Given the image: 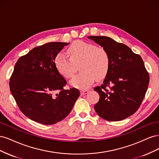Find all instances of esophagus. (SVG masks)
<instances>
[{
    "label": "esophagus",
    "mask_w": 159,
    "mask_h": 159,
    "mask_svg": "<svg viewBox=\"0 0 159 159\" xmlns=\"http://www.w3.org/2000/svg\"><path fill=\"white\" fill-rule=\"evenodd\" d=\"M88 92V90H81L80 93H81V95H84L85 94H86Z\"/></svg>",
    "instance_id": "1"
}]
</instances>
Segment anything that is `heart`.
Instances as JSON below:
<instances>
[{"mask_svg": "<svg viewBox=\"0 0 159 159\" xmlns=\"http://www.w3.org/2000/svg\"><path fill=\"white\" fill-rule=\"evenodd\" d=\"M70 57L62 52L56 56L54 63L57 70L66 79H70L76 71V66L81 62L80 74L74 77L71 84L75 88L86 89L93 84L95 79L105 78L110 67V57L103 48L81 40L75 41L68 50Z\"/></svg>", "mask_w": 159, "mask_h": 159, "instance_id": "b5f03b06", "label": "heart"}]
</instances>
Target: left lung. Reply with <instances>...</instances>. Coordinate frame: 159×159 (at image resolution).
I'll use <instances>...</instances> for the list:
<instances>
[{
    "label": "left lung",
    "mask_w": 159,
    "mask_h": 159,
    "mask_svg": "<svg viewBox=\"0 0 159 159\" xmlns=\"http://www.w3.org/2000/svg\"><path fill=\"white\" fill-rule=\"evenodd\" d=\"M88 38L106 50L110 57L103 84L94 88L100 96L95 111L107 121H121L135 113L141 105L149 83L148 72L142 57L125 44L107 36Z\"/></svg>",
    "instance_id": "left-lung-1"
}]
</instances>
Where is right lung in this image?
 Listing matches in <instances>:
<instances>
[{
	"mask_svg": "<svg viewBox=\"0 0 159 159\" xmlns=\"http://www.w3.org/2000/svg\"><path fill=\"white\" fill-rule=\"evenodd\" d=\"M66 42H49L20 57L9 86L18 108L37 123L53 125L70 113L80 96L76 88L64 89L67 82L57 70L54 60Z\"/></svg>",
	"mask_w": 159,
	"mask_h": 159,
	"instance_id": "obj_1",
	"label": "right lung"
}]
</instances>
